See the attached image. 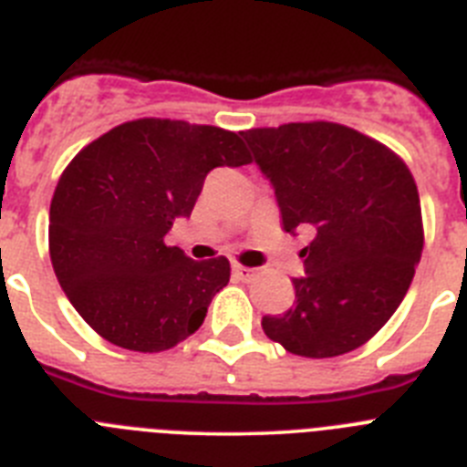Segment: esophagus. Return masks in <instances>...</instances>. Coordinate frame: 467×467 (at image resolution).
Masks as SVG:
<instances>
[{"label": "esophagus", "mask_w": 467, "mask_h": 467, "mask_svg": "<svg viewBox=\"0 0 467 467\" xmlns=\"http://www.w3.org/2000/svg\"><path fill=\"white\" fill-rule=\"evenodd\" d=\"M234 275L238 280H253L257 275V271L250 269V266H243V264H234Z\"/></svg>", "instance_id": "34e87169"}]
</instances>
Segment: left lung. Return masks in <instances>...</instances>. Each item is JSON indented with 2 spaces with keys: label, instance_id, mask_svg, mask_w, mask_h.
<instances>
[{
  "label": "left lung",
  "instance_id": "left-lung-1",
  "mask_svg": "<svg viewBox=\"0 0 467 467\" xmlns=\"http://www.w3.org/2000/svg\"><path fill=\"white\" fill-rule=\"evenodd\" d=\"M271 180L283 229H311L295 306L264 334L301 358L360 348L398 311L423 250L414 175L386 144L332 121L243 133Z\"/></svg>",
  "mask_w": 467,
  "mask_h": 467
}]
</instances>
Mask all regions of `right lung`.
Instances as JSON below:
<instances>
[{
    "label": "right lung",
    "mask_w": 467,
    "mask_h": 467,
    "mask_svg": "<svg viewBox=\"0 0 467 467\" xmlns=\"http://www.w3.org/2000/svg\"><path fill=\"white\" fill-rule=\"evenodd\" d=\"M245 163L253 156L236 133L154 117L111 128L69 161L51 201L48 253L102 339L161 353L203 325L229 283V259L193 262L166 234L192 214L213 168Z\"/></svg>",
    "instance_id": "add662e5"
}]
</instances>
